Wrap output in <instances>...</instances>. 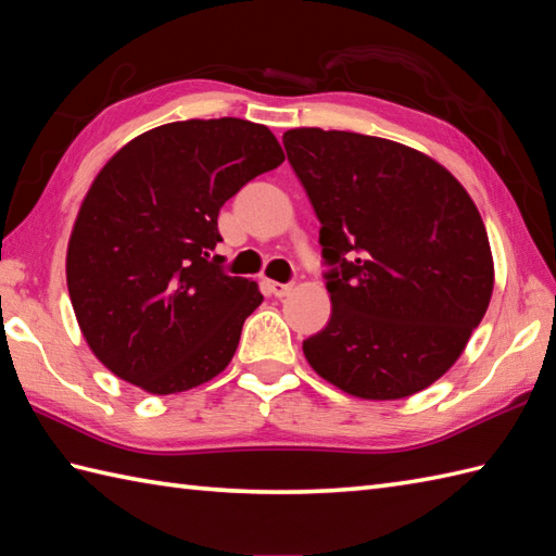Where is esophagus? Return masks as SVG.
<instances>
[{
    "instance_id": "esophagus-1",
    "label": "esophagus",
    "mask_w": 556,
    "mask_h": 556,
    "mask_svg": "<svg viewBox=\"0 0 556 556\" xmlns=\"http://www.w3.org/2000/svg\"><path fill=\"white\" fill-rule=\"evenodd\" d=\"M264 286L268 294H274V298H286V294L292 290V282H278V280H264Z\"/></svg>"
}]
</instances>
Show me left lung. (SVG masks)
<instances>
[{
	"label": "left lung",
	"instance_id": "obj_1",
	"mask_svg": "<svg viewBox=\"0 0 556 556\" xmlns=\"http://www.w3.org/2000/svg\"><path fill=\"white\" fill-rule=\"evenodd\" d=\"M288 162L320 220L332 312L302 350L364 400H402L459 359L492 294L488 232L450 170L409 147L294 128Z\"/></svg>",
	"mask_w": 556,
	"mask_h": 556
}]
</instances>
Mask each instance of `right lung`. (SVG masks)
Instances as JSON below:
<instances>
[{
  "instance_id": "obj_1",
  "label": "right lung",
  "mask_w": 556,
  "mask_h": 556,
  "mask_svg": "<svg viewBox=\"0 0 556 556\" xmlns=\"http://www.w3.org/2000/svg\"><path fill=\"white\" fill-rule=\"evenodd\" d=\"M282 162L274 132L242 118L168 123L109 159L73 226L66 280L111 374L174 394L224 371L264 294L214 254L218 212Z\"/></svg>"
}]
</instances>
